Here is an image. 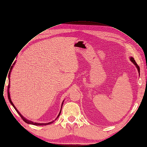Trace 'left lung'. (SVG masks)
<instances>
[{"label":"left lung","mask_w":147,"mask_h":147,"mask_svg":"<svg viewBox=\"0 0 147 147\" xmlns=\"http://www.w3.org/2000/svg\"><path fill=\"white\" fill-rule=\"evenodd\" d=\"M130 60H131V62H133V63L136 66V68L138 69V72H139V74H140V67H139V66L137 65V63H136V62H135V60H134V59L133 58V57H131V58H130Z\"/></svg>","instance_id":"left-lung-1"}]
</instances>
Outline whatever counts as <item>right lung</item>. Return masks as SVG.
<instances>
[{
    "instance_id": "right-lung-1",
    "label": "right lung",
    "mask_w": 147,
    "mask_h": 147,
    "mask_svg": "<svg viewBox=\"0 0 147 147\" xmlns=\"http://www.w3.org/2000/svg\"><path fill=\"white\" fill-rule=\"evenodd\" d=\"M15 63V62L13 63V65H14ZM12 67H13V66H12V67H11V71L9 72V76H8L9 80V83L8 86H7V96H8L9 101V102H11V105H12V106L14 107V109H15V110L16 111L17 113H18L20 115V116L21 117L22 119V120H24V121L25 123H28V124L33 125H37V126H44V125H50V124H51V123H52L53 122H54V120H53V121H51V122H49V123H36V122L34 123V122H32V121H30V120H29L26 119L24 116H22V115H21V114L18 111V110H17V109L15 107V106H14V105L13 104V102H12V101H11V97H10V93H9V88H10V74H11V71H12ZM63 102H64V101L62 102L61 109H60V112H59V114L58 115V116H57V117H56V119H57V118L59 117V116L60 115V113H61V110H62V106H63Z\"/></svg>"
}]
</instances>
